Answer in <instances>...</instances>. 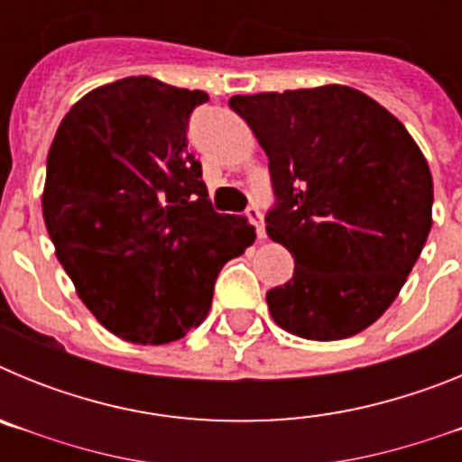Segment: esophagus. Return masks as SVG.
Wrapping results in <instances>:
<instances>
[{"mask_svg": "<svg viewBox=\"0 0 462 462\" xmlns=\"http://www.w3.org/2000/svg\"><path fill=\"white\" fill-rule=\"evenodd\" d=\"M247 217H250V222L254 224L256 236H259V238H263V236H266V228H263V215H261L259 208L256 206L247 208Z\"/></svg>", "mask_w": 462, "mask_h": 462, "instance_id": "esophagus-1", "label": "esophagus"}]
</instances>
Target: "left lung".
<instances>
[{
	"mask_svg": "<svg viewBox=\"0 0 462 462\" xmlns=\"http://www.w3.org/2000/svg\"><path fill=\"white\" fill-rule=\"evenodd\" d=\"M263 148L275 208L266 231L293 277L266 293L280 328L342 340L400 293L432 226V175L405 125L346 85L231 97Z\"/></svg>",
	"mask_w": 462,
	"mask_h": 462,
	"instance_id": "1",
	"label": "left lung"
}]
</instances>
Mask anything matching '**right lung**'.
Returning a JSON list of instances; mask_svg holds the SVG:
<instances>
[{
	"label": "right lung",
	"instance_id": "1",
	"mask_svg": "<svg viewBox=\"0 0 462 462\" xmlns=\"http://www.w3.org/2000/svg\"><path fill=\"white\" fill-rule=\"evenodd\" d=\"M201 89L132 76L71 106L48 150L43 222L101 326L136 345L180 340L206 319L228 259L256 234L212 210L187 150Z\"/></svg>",
	"mask_w": 462,
	"mask_h": 462
}]
</instances>
